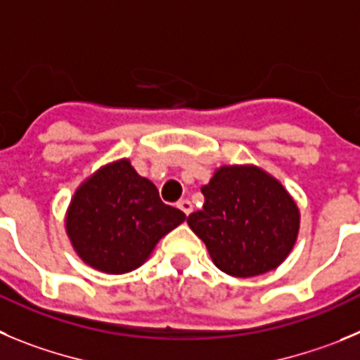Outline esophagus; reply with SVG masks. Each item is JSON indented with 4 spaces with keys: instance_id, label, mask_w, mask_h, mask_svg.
<instances>
[{
    "instance_id": "1",
    "label": "esophagus",
    "mask_w": 360,
    "mask_h": 360,
    "mask_svg": "<svg viewBox=\"0 0 360 360\" xmlns=\"http://www.w3.org/2000/svg\"><path fill=\"white\" fill-rule=\"evenodd\" d=\"M177 208H179L184 215H190V213L193 212V204L188 199H181L179 202H177Z\"/></svg>"
}]
</instances>
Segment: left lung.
<instances>
[{"mask_svg": "<svg viewBox=\"0 0 360 360\" xmlns=\"http://www.w3.org/2000/svg\"><path fill=\"white\" fill-rule=\"evenodd\" d=\"M200 192L202 210L188 215V226L222 273L258 276L289 257L300 210L280 181L255 165H229L217 168Z\"/></svg>", "mask_w": 360, "mask_h": 360, "instance_id": "8db88e82", "label": "left lung"}]
</instances>
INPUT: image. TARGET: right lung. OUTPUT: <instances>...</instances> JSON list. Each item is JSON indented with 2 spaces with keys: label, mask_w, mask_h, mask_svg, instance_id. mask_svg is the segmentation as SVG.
<instances>
[{
  "label": "right lung",
  "mask_w": 360,
  "mask_h": 360,
  "mask_svg": "<svg viewBox=\"0 0 360 360\" xmlns=\"http://www.w3.org/2000/svg\"><path fill=\"white\" fill-rule=\"evenodd\" d=\"M186 219L160 199L156 184L129 160L98 168L71 197L66 233L84 264L108 274L131 273Z\"/></svg>",
  "instance_id": "obj_1"
}]
</instances>
